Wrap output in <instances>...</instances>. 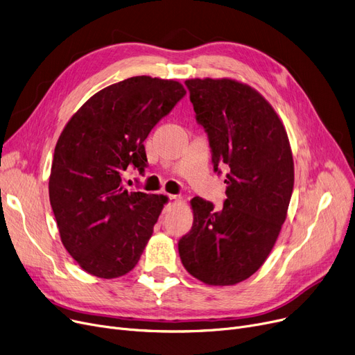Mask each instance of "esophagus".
I'll use <instances>...</instances> for the list:
<instances>
[{"label": "esophagus", "instance_id": "esophagus-1", "mask_svg": "<svg viewBox=\"0 0 355 355\" xmlns=\"http://www.w3.org/2000/svg\"><path fill=\"white\" fill-rule=\"evenodd\" d=\"M167 198H168V204H178V202H179L178 195H167Z\"/></svg>", "mask_w": 355, "mask_h": 355}]
</instances>
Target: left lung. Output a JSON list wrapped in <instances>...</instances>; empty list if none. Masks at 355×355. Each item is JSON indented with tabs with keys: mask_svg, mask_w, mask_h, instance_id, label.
<instances>
[{
	"mask_svg": "<svg viewBox=\"0 0 355 355\" xmlns=\"http://www.w3.org/2000/svg\"><path fill=\"white\" fill-rule=\"evenodd\" d=\"M196 121L208 132L214 171L227 164V199L215 211L191 200L193 224L179 241L188 273L209 286H232L254 275L275 247L288 215L295 164L275 108L240 80L188 79Z\"/></svg>",
	"mask_w": 355,
	"mask_h": 355,
	"instance_id": "left-lung-1",
	"label": "left lung"
}]
</instances>
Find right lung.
<instances>
[{"mask_svg":"<svg viewBox=\"0 0 355 355\" xmlns=\"http://www.w3.org/2000/svg\"><path fill=\"white\" fill-rule=\"evenodd\" d=\"M184 94L178 80L132 76L92 95L64 125L49 198L64 248L87 273L115 279L139 263L167 196L130 192L121 173L130 164L144 172V140Z\"/></svg>","mask_w":355,"mask_h":355,"instance_id":"right-lung-1","label":"right lung"}]
</instances>
